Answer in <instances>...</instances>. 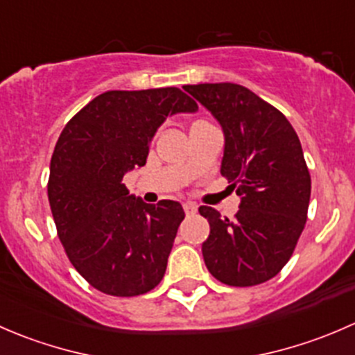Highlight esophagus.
I'll return each mask as SVG.
<instances>
[{
  "label": "esophagus",
  "mask_w": 355,
  "mask_h": 355,
  "mask_svg": "<svg viewBox=\"0 0 355 355\" xmlns=\"http://www.w3.org/2000/svg\"><path fill=\"white\" fill-rule=\"evenodd\" d=\"M184 211L187 216H191V214H196V211H198V206H196L194 202H184Z\"/></svg>",
  "instance_id": "obj_1"
}]
</instances>
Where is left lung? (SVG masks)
Segmentation results:
<instances>
[{
  "label": "left lung",
  "mask_w": 355,
  "mask_h": 355,
  "mask_svg": "<svg viewBox=\"0 0 355 355\" xmlns=\"http://www.w3.org/2000/svg\"><path fill=\"white\" fill-rule=\"evenodd\" d=\"M225 132L221 175L241 196L234 220L200 206L209 221L202 244L207 270L230 287L271 280L288 263L306 227L311 175L285 114L244 85H184Z\"/></svg>",
  "instance_id": "left-lung-1"
}]
</instances>
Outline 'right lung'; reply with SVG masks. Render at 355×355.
Instances as JSON below:
<instances>
[{"label": "right lung", "mask_w": 355, "mask_h": 355, "mask_svg": "<svg viewBox=\"0 0 355 355\" xmlns=\"http://www.w3.org/2000/svg\"><path fill=\"white\" fill-rule=\"evenodd\" d=\"M196 110L198 103L178 87L108 91L60 134L49 166V206L68 259L99 292L142 295L163 280L184 207L135 199L123 175L144 166L168 114Z\"/></svg>", "instance_id": "right-lung-1"}]
</instances>
